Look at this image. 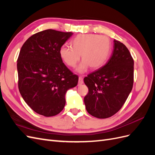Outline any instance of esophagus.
<instances>
[{"label":"esophagus","mask_w":155,"mask_h":155,"mask_svg":"<svg viewBox=\"0 0 155 155\" xmlns=\"http://www.w3.org/2000/svg\"><path fill=\"white\" fill-rule=\"evenodd\" d=\"M83 78L82 76L79 77V84H83Z\"/></svg>","instance_id":"1"}]
</instances>
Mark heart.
<instances>
[{"label":"heart","instance_id":"obj_1","mask_svg":"<svg viewBox=\"0 0 155 155\" xmlns=\"http://www.w3.org/2000/svg\"><path fill=\"white\" fill-rule=\"evenodd\" d=\"M70 44L71 47L64 46L60 49V57L68 67L74 68L81 55L83 61L78 68L79 72H85L89 67L92 69L101 67L107 61L111 48L109 37L96 34H79Z\"/></svg>","mask_w":155,"mask_h":155}]
</instances>
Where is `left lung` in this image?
<instances>
[{"label": "left lung", "instance_id": "obj_1", "mask_svg": "<svg viewBox=\"0 0 155 155\" xmlns=\"http://www.w3.org/2000/svg\"><path fill=\"white\" fill-rule=\"evenodd\" d=\"M88 92L84 97L87 112L97 118H110L118 112L132 91L134 60L128 48L114 40L107 63L84 78Z\"/></svg>", "mask_w": 155, "mask_h": 155}]
</instances>
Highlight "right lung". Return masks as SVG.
<instances>
[{"instance_id":"right-lung-1","label":"right lung","mask_w":155,"mask_h":155,"mask_svg":"<svg viewBox=\"0 0 155 155\" xmlns=\"http://www.w3.org/2000/svg\"><path fill=\"white\" fill-rule=\"evenodd\" d=\"M72 32L46 30L23 44L17 59L18 87L25 102L37 114H58L65 105V93L78 85V76L60 57L61 46Z\"/></svg>"}]
</instances>
